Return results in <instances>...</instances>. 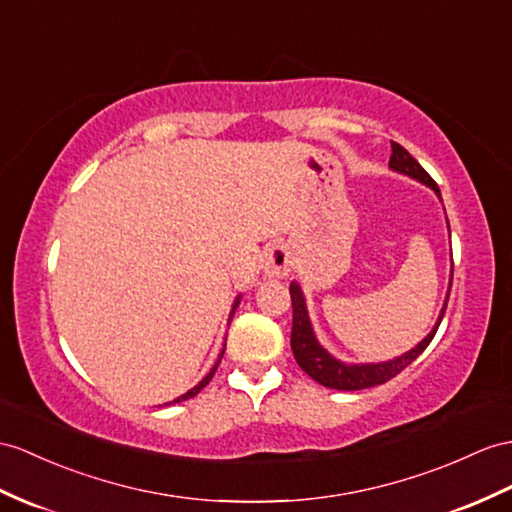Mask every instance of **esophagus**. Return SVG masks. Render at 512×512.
<instances>
[{"label":"esophagus","mask_w":512,"mask_h":512,"mask_svg":"<svg viewBox=\"0 0 512 512\" xmlns=\"http://www.w3.org/2000/svg\"><path fill=\"white\" fill-rule=\"evenodd\" d=\"M293 269V260H291V249L284 243H276L269 247V252L265 256V273L271 278H284L289 276Z\"/></svg>","instance_id":"34e87169"}]
</instances>
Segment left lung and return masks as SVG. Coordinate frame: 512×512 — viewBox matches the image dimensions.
<instances>
[{
    "mask_svg": "<svg viewBox=\"0 0 512 512\" xmlns=\"http://www.w3.org/2000/svg\"><path fill=\"white\" fill-rule=\"evenodd\" d=\"M391 160H389V167L406 173V176L415 178L423 184H428L430 189L441 197L439 186L430 178V173L423 169L419 162L410 156L406 149L391 141ZM291 304H293V330H291V350L293 356L297 360V365L302 367L310 378L317 380L319 384L328 386V389H336V391H360V389H369V386H378L389 382L391 378H395L397 373L404 371L413 360L426 350L430 345V341L434 339L436 330L441 326V319L445 315V308H447V299H450V293H447L445 299V306L439 315V321H436V326L432 328V332L423 339L417 347H413L408 354L389 360V363H378V365H343L339 360L332 358L323 347L317 343L315 334H313V326H310L308 321V313H306V304H304V295L299 291V286L293 282L291 284Z\"/></svg>",
    "mask_w": 512,
    "mask_h": 512,
    "instance_id": "left-lung-1",
    "label": "left lung"
}]
</instances>
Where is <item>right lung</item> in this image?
<instances>
[{"label": "right lung", "instance_id": "right-lung-1", "mask_svg": "<svg viewBox=\"0 0 512 512\" xmlns=\"http://www.w3.org/2000/svg\"><path fill=\"white\" fill-rule=\"evenodd\" d=\"M236 306H239V302H234V308ZM232 313H234V310H232ZM223 356V354H221ZM221 356H219V360H217V365L213 367V369H210V373H208V376L202 380V382H199L197 386H193V389L189 391V393H184V395H180L178 397V400H173V402H169V404H178V402H184V400H189V397H195L199 391H202L204 389V386L210 382V380H213V376H215V371H217V367H219V363H221Z\"/></svg>", "mask_w": 512, "mask_h": 512}]
</instances>
